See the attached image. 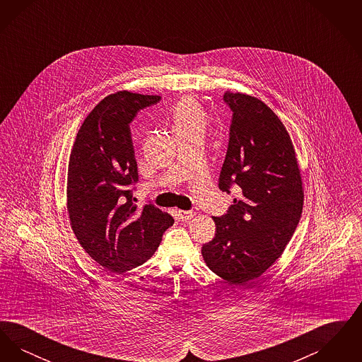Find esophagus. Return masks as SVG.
Instances as JSON below:
<instances>
[{"mask_svg":"<svg viewBox=\"0 0 362 362\" xmlns=\"http://www.w3.org/2000/svg\"><path fill=\"white\" fill-rule=\"evenodd\" d=\"M177 216L180 217L182 221H187V220H191L194 217V211H191V210H179Z\"/></svg>","mask_w":362,"mask_h":362,"instance_id":"1","label":"esophagus"}]
</instances>
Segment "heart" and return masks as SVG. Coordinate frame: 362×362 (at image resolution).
Wrapping results in <instances>:
<instances>
[{
  "label": "heart",
  "instance_id": "obj_1",
  "mask_svg": "<svg viewBox=\"0 0 362 362\" xmlns=\"http://www.w3.org/2000/svg\"><path fill=\"white\" fill-rule=\"evenodd\" d=\"M206 114L202 107L191 98L180 100L173 110V132H205Z\"/></svg>",
  "mask_w": 362,
  "mask_h": 362
}]
</instances>
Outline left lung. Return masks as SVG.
I'll use <instances>...</instances> for the list:
<instances>
[{
	"label": "left lung",
	"mask_w": 362,
	"mask_h": 362,
	"mask_svg": "<svg viewBox=\"0 0 362 362\" xmlns=\"http://www.w3.org/2000/svg\"><path fill=\"white\" fill-rule=\"evenodd\" d=\"M232 111L229 141L218 177L221 191L239 187L228 211L213 217L216 236L204 244L207 267L233 285L262 276L292 239L304 191L292 139L262 100L225 92Z\"/></svg>",
	"instance_id": "1"
}]
</instances>
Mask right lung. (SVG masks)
I'll return each mask as SVG.
<instances>
[{"mask_svg":"<svg viewBox=\"0 0 362 362\" xmlns=\"http://www.w3.org/2000/svg\"><path fill=\"white\" fill-rule=\"evenodd\" d=\"M160 96L127 90L104 98L81 124L68 168L73 232L88 255L112 273H124L155 254L173 218L149 204L137 207L138 170L130 123Z\"/></svg>","mask_w":362,"mask_h":362,"instance_id":"add662e5","label":"right lung"}]
</instances>
